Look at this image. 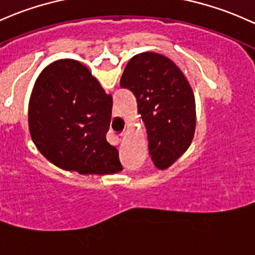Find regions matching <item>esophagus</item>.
<instances>
[{"label": "esophagus", "instance_id": "1", "mask_svg": "<svg viewBox=\"0 0 255 255\" xmlns=\"http://www.w3.org/2000/svg\"><path fill=\"white\" fill-rule=\"evenodd\" d=\"M123 135H124V132H120L119 135H112V138H113V143L117 144L118 142H119V139H120L119 136H120V137H122Z\"/></svg>", "mask_w": 255, "mask_h": 255}]
</instances>
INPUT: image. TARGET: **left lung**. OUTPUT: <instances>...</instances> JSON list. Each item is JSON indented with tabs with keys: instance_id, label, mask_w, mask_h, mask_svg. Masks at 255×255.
<instances>
[{
	"instance_id": "obj_1",
	"label": "left lung",
	"mask_w": 255,
	"mask_h": 255,
	"mask_svg": "<svg viewBox=\"0 0 255 255\" xmlns=\"http://www.w3.org/2000/svg\"><path fill=\"white\" fill-rule=\"evenodd\" d=\"M120 86L135 96L153 163L160 170L169 168L191 146L196 130V101L187 79L168 57L143 52L128 61Z\"/></svg>"
}]
</instances>
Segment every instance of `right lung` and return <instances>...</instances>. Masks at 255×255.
<instances>
[{"label":"right lung","mask_w":255,"mask_h":255,"mask_svg":"<svg viewBox=\"0 0 255 255\" xmlns=\"http://www.w3.org/2000/svg\"><path fill=\"white\" fill-rule=\"evenodd\" d=\"M113 98L91 72L74 59H59L41 72L29 102L32 142L52 164L81 175L123 170L108 143Z\"/></svg>","instance_id":"right-lung-1"}]
</instances>
